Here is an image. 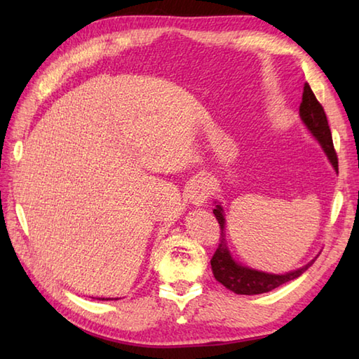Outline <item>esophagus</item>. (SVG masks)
I'll return each mask as SVG.
<instances>
[{
	"label": "esophagus",
	"mask_w": 359,
	"mask_h": 359,
	"mask_svg": "<svg viewBox=\"0 0 359 359\" xmlns=\"http://www.w3.org/2000/svg\"><path fill=\"white\" fill-rule=\"evenodd\" d=\"M212 193V182L207 177H199L191 182L188 187V199L194 207H202L208 201V197Z\"/></svg>",
	"instance_id": "esophagus-1"
}]
</instances>
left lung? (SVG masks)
I'll use <instances>...</instances> for the list:
<instances>
[{"label": "left lung", "mask_w": 359, "mask_h": 359, "mask_svg": "<svg viewBox=\"0 0 359 359\" xmlns=\"http://www.w3.org/2000/svg\"><path fill=\"white\" fill-rule=\"evenodd\" d=\"M299 117L302 120L304 126L307 128V131L313 135V139L319 144H321L327 158H329V162L334 168V171L338 172V157L333 148L329 121H327L324 108L321 106V103L316 100L313 90H311V88L309 86V83L304 85L302 103L299 106ZM215 203H216V208L212 210V212H215L216 219L219 220L222 233H220L219 247L216 250L215 256L211 259V269L216 280H219L220 284L226 287L228 290H231V292H234L236 294H261V293L271 292V290L285 284V282L299 278L301 274L316 261V257L311 259L309 264L302 265L301 269H296L293 271H288L284 274L266 273V271H261V270L251 269V266L239 264L233 257L230 248H228L226 236H225V215H224L222 205H220V202L217 201H215Z\"/></svg>", "instance_id": "left-lung-1"}]
</instances>
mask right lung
I'll use <instances>...</instances> for the list:
<instances>
[{"instance_id": "obj_1", "label": "right lung", "mask_w": 359, "mask_h": 359, "mask_svg": "<svg viewBox=\"0 0 359 359\" xmlns=\"http://www.w3.org/2000/svg\"><path fill=\"white\" fill-rule=\"evenodd\" d=\"M98 299H100V301H108V299H111V297H106V299H104V297H98ZM116 299H118V297H116Z\"/></svg>"}]
</instances>
